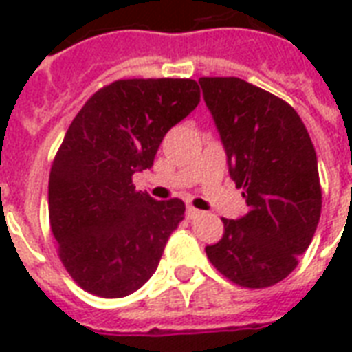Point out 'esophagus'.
I'll return each mask as SVG.
<instances>
[{
  "label": "esophagus",
  "mask_w": 352,
  "mask_h": 352,
  "mask_svg": "<svg viewBox=\"0 0 352 352\" xmlns=\"http://www.w3.org/2000/svg\"><path fill=\"white\" fill-rule=\"evenodd\" d=\"M199 214H201V210L193 208V206H188V208H186V215H188V217H197Z\"/></svg>",
  "instance_id": "esophagus-1"
}]
</instances>
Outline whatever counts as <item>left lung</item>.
I'll list each match as a JSON object with an SVG mask.
<instances>
[{"mask_svg": "<svg viewBox=\"0 0 352 352\" xmlns=\"http://www.w3.org/2000/svg\"><path fill=\"white\" fill-rule=\"evenodd\" d=\"M219 129L246 212L223 219L225 234L206 246L232 283L267 289L289 276L309 248L322 214L318 159L294 107L235 76L199 80Z\"/></svg>", "mask_w": 352, "mask_h": 352, "instance_id": "8db88e82", "label": "left lung"}]
</instances>
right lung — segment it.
<instances>
[{
    "instance_id": "obj_1",
    "label": "right lung",
    "mask_w": 352,
    "mask_h": 352,
    "mask_svg": "<svg viewBox=\"0 0 352 352\" xmlns=\"http://www.w3.org/2000/svg\"><path fill=\"white\" fill-rule=\"evenodd\" d=\"M199 100L195 80H117L71 122L51 166L49 219L63 267L91 294H133L159 267L186 208L137 192L133 173L153 166L166 133Z\"/></svg>"
}]
</instances>
